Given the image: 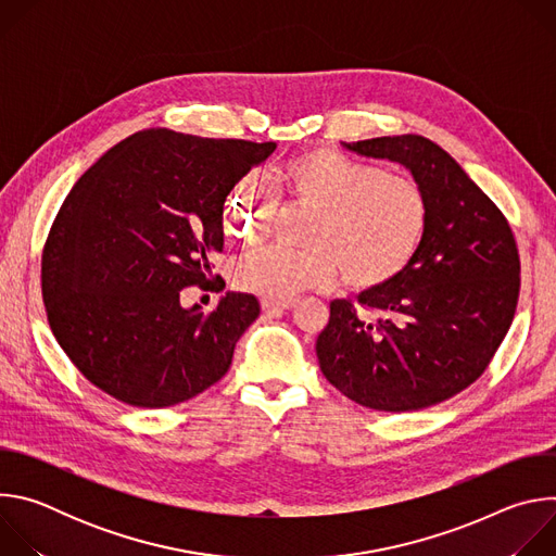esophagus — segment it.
Listing matches in <instances>:
<instances>
[{"label":"esophagus","instance_id":"34e87169","mask_svg":"<svg viewBox=\"0 0 556 556\" xmlns=\"http://www.w3.org/2000/svg\"><path fill=\"white\" fill-rule=\"evenodd\" d=\"M294 299H290V301H270V299H264L262 301V309L266 312V314H279V312H283V309H290V307H294Z\"/></svg>","mask_w":556,"mask_h":556}]
</instances>
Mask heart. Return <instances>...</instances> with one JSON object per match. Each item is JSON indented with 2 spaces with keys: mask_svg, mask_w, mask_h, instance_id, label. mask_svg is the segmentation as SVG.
Returning <instances> with one entry per match:
<instances>
[{
  "mask_svg": "<svg viewBox=\"0 0 556 556\" xmlns=\"http://www.w3.org/2000/svg\"><path fill=\"white\" fill-rule=\"evenodd\" d=\"M275 191L288 206L312 211L303 247L292 253L262 249L235 264L242 290L270 301H290L324 290L341 275L354 290L380 288L401 277L422 247L429 202L422 187L382 167L354 161L334 149H312L275 172ZM277 202L244 176L222 208L226 240L255 247L273 230Z\"/></svg>",
  "mask_w": 556,
  "mask_h": 556,
  "instance_id": "obj_1",
  "label": "heart"
}]
</instances>
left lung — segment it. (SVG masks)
Masks as SVG:
<instances>
[{"mask_svg":"<svg viewBox=\"0 0 556 556\" xmlns=\"http://www.w3.org/2000/svg\"><path fill=\"white\" fill-rule=\"evenodd\" d=\"M343 147L403 165L427 195L429 224L407 270L356 296L374 319L345 299L330 303L316 358L350 401L418 412L478 380L502 345L519 296L517 244L493 200L429 138L403 134Z\"/></svg>","mask_w":556,"mask_h":556,"instance_id":"8db88e82","label":"left lung"}]
</instances>
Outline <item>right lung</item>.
<instances>
[{
    "instance_id": "obj_1",
    "label": "right lung",
    "mask_w": 556,
    "mask_h": 556,
    "mask_svg": "<svg viewBox=\"0 0 556 556\" xmlns=\"http://www.w3.org/2000/svg\"><path fill=\"white\" fill-rule=\"evenodd\" d=\"M275 149L157 127L114 144L78 178L43 247L41 292L56 343L92 384L163 409L228 371L260 301L228 290L204 314L182 307L180 290L213 288L226 195Z\"/></svg>"
}]
</instances>
